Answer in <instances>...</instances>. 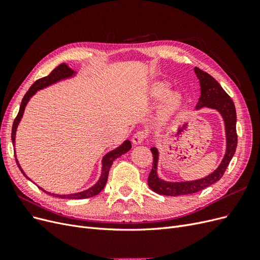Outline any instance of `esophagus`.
<instances>
[{"mask_svg":"<svg viewBox=\"0 0 260 260\" xmlns=\"http://www.w3.org/2000/svg\"><path fill=\"white\" fill-rule=\"evenodd\" d=\"M148 137V133L145 131V130H139L137 131L135 135H133L132 137V143L133 144H141L143 142V141H145Z\"/></svg>","mask_w":260,"mask_h":260,"instance_id":"1","label":"esophagus"}]
</instances>
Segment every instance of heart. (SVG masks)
<instances>
[{
	"label": "heart",
	"instance_id": "heart-1",
	"mask_svg": "<svg viewBox=\"0 0 260 260\" xmlns=\"http://www.w3.org/2000/svg\"><path fill=\"white\" fill-rule=\"evenodd\" d=\"M169 93V86L166 83H157L155 84L153 89L154 96L157 99H161L166 96ZM181 103V98L177 93H171L167 96L166 101H165L162 111H161V117H166L170 114L174 113L176 109L180 106Z\"/></svg>",
	"mask_w": 260,
	"mask_h": 260
}]
</instances>
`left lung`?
<instances>
[{
    "instance_id": "left-lung-1",
    "label": "left lung",
    "mask_w": 260,
    "mask_h": 260,
    "mask_svg": "<svg viewBox=\"0 0 260 260\" xmlns=\"http://www.w3.org/2000/svg\"><path fill=\"white\" fill-rule=\"evenodd\" d=\"M195 74L200 79L201 84V96L196 108L209 107L217 109L222 115L225 124L226 135V152L219 167L209 176L195 180L186 181V182H166L157 177V162H158V151L156 147H152L153 154V167L151 174L148 176V186L156 193L167 196L187 195L200 192L209 185L214 184L222 178L226 167L232 159L238 145L237 135V112L232 99L228 95L222 86L215 80L209 74L203 72L202 69L195 67Z\"/></svg>"
}]
</instances>
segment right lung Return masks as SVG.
Returning a JSON list of instances; mask_svg holds the SVG:
<instances>
[{"label":"right lung","instance_id":"add662e5","mask_svg":"<svg viewBox=\"0 0 260 260\" xmlns=\"http://www.w3.org/2000/svg\"><path fill=\"white\" fill-rule=\"evenodd\" d=\"M74 75V70L70 69L67 65L65 64H60L59 66H57L55 69H53V72H51V74L49 76L46 77H43L41 78V79H38L32 85L30 86V89L26 92L25 96H23L22 101H21V104H20V108H19V112L16 116V118H15L14 120V123H13V128H12V141H13V144L15 143V135H16V129H17V125L21 119L22 117V114H23V111H25V107L28 103V101L30 100V98L34 95V94L38 91V90H41L43 88H45V86H48L52 83H55L57 82L58 80H61V79H65V78H68L70 76ZM131 148V142L130 141H125V142L120 145L119 147H117L116 149H114V151L109 152L108 154H106V156H104L103 158V167H102V176L100 178V180L98 181V183L95 185H93L92 187H90L89 190H85L83 192H80V193H75V194H69V195H58V194H52L50 192H46L44 191L43 188H41L42 191H44L46 194H50V195H53L55 196V198H60V199H73V200H82V199H89V198H92V196H95L98 195L102 190H103L106 182H107V178H108V172H109V169H111V166L113 165V161L118 158V157L121 156L122 154H125L127 153L129 149ZM16 158V157H15ZM16 164L18 168L20 169V171L22 172V175L25 176L27 179H29L26 175L25 172L22 171L21 167L19 166V164L16 159ZM30 180V179H29Z\"/></svg>","mask_w":260,"mask_h":260}]
</instances>
